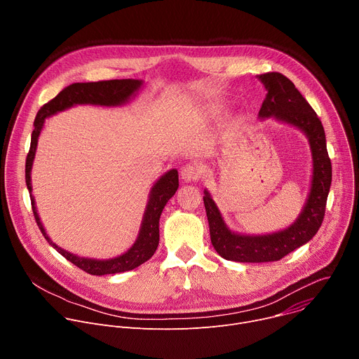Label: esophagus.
I'll use <instances>...</instances> for the list:
<instances>
[{"mask_svg":"<svg viewBox=\"0 0 359 359\" xmlns=\"http://www.w3.org/2000/svg\"><path fill=\"white\" fill-rule=\"evenodd\" d=\"M200 175H201V168H200L198 165H196V163H193V165H186V166L182 169V173H180L182 179H183L186 183H190V182L197 180V179L200 177Z\"/></svg>","mask_w":359,"mask_h":359,"instance_id":"1","label":"esophagus"}]
</instances>
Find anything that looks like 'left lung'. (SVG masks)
I'll return each instance as SVG.
<instances>
[{
  "instance_id": "left-lung-1",
  "label": "left lung",
  "mask_w": 359,
  "mask_h": 359,
  "mask_svg": "<svg viewBox=\"0 0 359 359\" xmlns=\"http://www.w3.org/2000/svg\"><path fill=\"white\" fill-rule=\"evenodd\" d=\"M257 78L267 89L259 118L262 121L273 118L299 129L306 136L313 156V177L310 193L295 222L284 230L259 236L231 231L212 194L209 190H204L203 201L209 220L212 244L223 259L238 263L278 262L295 248L309 243L324 220L332 179L324 126L309 102L283 74L269 72L257 75Z\"/></svg>"
}]
</instances>
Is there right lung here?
<instances>
[{
    "mask_svg": "<svg viewBox=\"0 0 359 359\" xmlns=\"http://www.w3.org/2000/svg\"><path fill=\"white\" fill-rule=\"evenodd\" d=\"M142 79H112V81H100V82H78L62 89L53 100H49L36 114L34 122V130L31 136V147L27 156L25 163V182L29 190L32 212L36 220V224L46 238V241L53 245L61 255L79 267L81 270L92 274V276H107L116 274L123 271H130L144 262H147L153 254H155L159 245V220L161 215L166 206V203L176 193L179 187V173L176 169L166 172L163 176L158 179V182L151 186L149 191V198L146 209L143 213L142 224L139 229V234L133 245L114 259L99 260V259H88L79 257V255L69 252L61 247H58L46 234L39 215L36 212L35 198L32 196V183H31V170L35 159V151L38 146V137L43 128L45 119L53 116L58 112L67 111L76 105H95V107H122L130 99L136 96L139 89L142 88Z\"/></svg>",
    "mask_w": 359,
    "mask_h": 359,
    "instance_id": "add662e5",
    "label": "right lung"
}]
</instances>
